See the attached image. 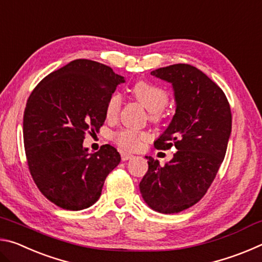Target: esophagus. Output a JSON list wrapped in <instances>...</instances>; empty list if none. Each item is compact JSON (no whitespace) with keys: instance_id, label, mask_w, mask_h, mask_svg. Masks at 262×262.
Masks as SVG:
<instances>
[{"instance_id":"obj_1","label":"esophagus","mask_w":262,"mask_h":262,"mask_svg":"<svg viewBox=\"0 0 262 262\" xmlns=\"http://www.w3.org/2000/svg\"><path fill=\"white\" fill-rule=\"evenodd\" d=\"M133 157H134V155H132V154H128V152H122L121 154L122 161H128V159H132Z\"/></svg>"}]
</instances>
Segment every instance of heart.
Masks as SVG:
<instances>
[{"label":"heart","mask_w":262,"mask_h":262,"mask_svg":"<svg viewBox=\"0 0 262 262\" xmlns=\"http://www.w3.org/2000/svg\"><path fill=\"white\" fill-rule=\"evenodd\" d=\"M133 96L150 113V119L152 121H158L161 119V111L165 107L168 96L166 91L161 86L155 85L149 82L140 81L133 88ZM122 104L121 95L114 92L110 96L106 103V117L114 119L120 112ZM114 141L125 150H137L142 144V141L148 139V134L143 132H134L130 129H123L114 134Z\"/></svg>","instance_id":"1"}]
</instances>
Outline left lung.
<instances>
[{
  "label": "left lung",
  "instance_id": "8db88e82",
  "mask_svg": "<svg viewBox=\"0 0 262 262\" xmlns=\"http://www.w3.org/2000/svg\"><path fill=\"white\" fill-rule=\"evenodd\" d=\"M151 75L171 83L176 101L173 118L155 147L174 145L178 151L164 166L145 156L149 168L140 190L151 209L174 214L200 201L215 179L231 134V110L222 89L193 66L172 64Z\"/></svg>",
  "mask_w": 262,
  "mask_h": 262
}]
</instances>
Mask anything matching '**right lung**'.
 <instances>
[{"instance_id": "right-lung-1", "label": "right lung", "mask_w": 262, "mask_h": 262, "mask_svg": "<svg viewBox=\"0 0 262 262\" xmlns=\"http://www.w3.org/2000/svg\"><path fill=\"white\" fill-rule=\"evenodd\" d=\"M125 82L108 66L77 59L47 75L29 97L28 165L39 190L62 209L82 210L98 201L106 177L121 161L112 145L88 154L83 141L104 125L107 99Z\"/></svg>"}]
</instances>
